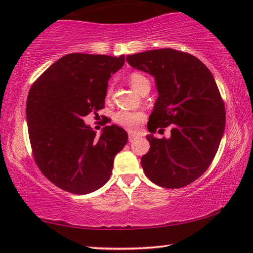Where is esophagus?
Segmentation results:
<instances>
[{
  "label": "esophagus",
  "instance_id": "1",
  "mask_svg": "<svg viewBox=\"0 0 253 253\" xmlns=\"http://www.w3.org/2000/svg\"><path fill=\"white\" fill-rule=\"evenodd\" d=\"M138 136L137 134H134V133H129V141H132V140H134L136 139Z\"/></svg>",
  "mask_w": 253,
  "mask_h": 253
}]
</instances>
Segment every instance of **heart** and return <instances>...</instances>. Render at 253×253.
Wrapping results in <instances>:
<instances>
[{
    "label": "heart",
    "instance_id": "1",
    "mask_svg": "<svg viewBox=\"0 0 253 253\" xmlns=\"http://www.w3.org/2000/svg\"><path fill=\"white\" fill-rule=\"evenodd\" d=\"M129 82L130 85L132 86V88L134 91H137L138 88L140 87L141 85L146 84L148 82V79L145 77L143 74H139V72H133V74L130 75L129 77ZM112 93V89H108V95H110ZM144 116L143 114L140 113H133V112H126V110H121V112L116 113L115 116H114V120L117 124H120L121 126L126 127L127 130H136L138 126H139L141 121H143Z\"/></svg>",
    "mask_w": 253,
    "mask_h": 253
}]
</instances>
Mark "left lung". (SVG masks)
I'll use <instances>...</instances> for the list:
<instances>
[{
	"label": "left lung",
	"mask_w": 253,
	"mask_h": 253,
	"mask_svg": "<svg viewBox=\"0 0 253 253\" xmlns=\"http://www.w3.org/2000/svg\"><path fill=\"white\" fill-rule=\"evenodd\" d=\"M126 62L153 76L159 94L147 124L150 151L141 157L145 175L168 189L190 184L210 167L226 126L212 72L197 57L171 48L127 55ZM169 125L170 137L153 136Z\"/></svg>",
	"instance_id": "left-lung-1"
}]
</instances>
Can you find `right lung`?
<instances>
[{
    "mask_svg": "<svg viewBox=\"0 0 253 253\" xmlns=\"http://www.w3.org/2000/svg\"><path fill=\"white\" fill-rule=\"evenodd\" d=\"M124 55L72 53L50 65L29 92L26 119L33 157L41 172L64 191L86 195L105 185L127 133L112 124L100 136L84 117L102 109L112 75Z\"/></svg>",
    "mask_w": 253,
    "mask_h": 253,
    "instance_id": "1",
    "label": "right lung"
}]
</instances>
